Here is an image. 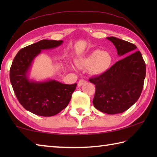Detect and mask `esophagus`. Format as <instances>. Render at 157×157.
<instances>
[{"label": "esophagus", "mask_w": 157, "mask_h": 157, "mask_svg": "<svg viewBox=\"0 0 157 157\" xmlns=\"http://www.w3.org/2000/svg\"><path fill=\"white\" fill-rule=\"evenodd\" d=\"M84 83H86V81L84 80V79H80V80L79 81V82H78V86H82V85H83Z\"/></svg>", "instance_id": "esophagus-1"}]
</instances>
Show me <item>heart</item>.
Here are the masks:
<instances>
[{
    "instance_id": "1",
    "label": "heart",
    "mask_w": 157,
    "mask_h": 157,
    "mask_svg": "<svg viewBox=\"0 0 157 157\" xmlns=\"http://www.w3.org/2000/svg\"><path fill=\"white\" fill-rule=\"evenodd\" d=\"M112 60V56L109 52L95 50L80 58L77 62V66L81 68H89V72L93 75H100L110 68Z\"/></svg>"
}]
</instances>
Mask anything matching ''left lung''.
I'll use <instances>...</instances> for the list:
<instances>
[{
	"instance_id": "left-lung-1",
	"label": "left lung",
	"mask_w": 157,
	"mask_h": 157,
	"mask_svg": "<svg viewBox=\"0 0 157 157\" xmlns=\"http://www.w3.org/2000/svg\"><path fill=\"white\" fill-rule=\"evenodd\" d=\"M116 46L119 56H125L102 75L89 82L95 85L93 103L95 109L107 114L121 113L139 99L144 84L146 66L137 47L114 36L107 37ZM132 53H131V52Z\"/></svg>"
}]
</instances>
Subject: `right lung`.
<instances>
[{"label":"right lung","mask_w":157,"mask_h":157,"mask_svg":"<svg viewBox=\"0 0 157 157\" xmlns=\"http://www.w3.org/2000/svg\"><path fill=\"white\" fill-rule=\"evenodd\" d=\"M63 41L44 39L23 48L16 55L10 78L18 102L26 110L41 116H52L67 107L77 84H64L56 80L30 81L28 72L41 50L54 48Z\"/></svg>","instance_id":"right-lung-1"}]
</instances>
